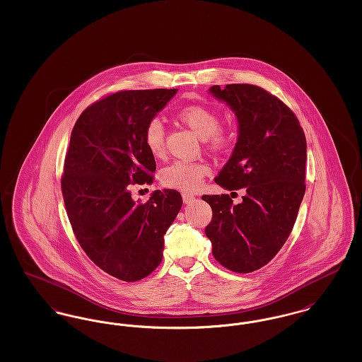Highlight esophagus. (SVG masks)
I'll return each instance as SVG.
<instances>
[{
    "instance_id": "1",
    "label": "esophagus",
    "mask_w": 362,
    "mask_h": 362,
    "mask_svg": "<svg viewBox=\"0 0 362 362\" xmlns=\"http://www.w3.org/2000/svg\"><path fill=\"white\" fill-rule=\"evenodd\" d=\"M182 197H183V202L186 204V205H189V204H192L194 201H195V195H192V194H182Z\"/></svg>"
}]
</instances>
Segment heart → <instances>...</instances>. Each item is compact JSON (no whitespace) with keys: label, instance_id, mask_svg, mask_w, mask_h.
<instances>
[{"label":"heart","instance_id":"obj_1","mask_svg":"<svg viewBox=\"0 0 362 362\" xmlns=\"http://www.w3.org/2000/svg\"><path fill=\"white\" fill-rule=\"evenodd\" d=\"M176 117L198 137L206 141L207 146L211 151L218 152L229 148L232 136L220 129V115L213 110L204 105H187L180 108ZM164 136L165 132L163 122L158 118L148 122L144 132V141L148 151L155 157L164 155ZM207 173L209 168L204 163L175 161L161 171L160 179L165 187L180 191H194L201 187Z\"/></svg>","mask_w":362,"mask_h":362}]
</instances>
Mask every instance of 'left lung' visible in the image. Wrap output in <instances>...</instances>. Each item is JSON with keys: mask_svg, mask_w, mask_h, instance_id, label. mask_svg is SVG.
Returning <instances> with one entry per match:
<instances>
[{"mask_svg": "<svg viewBox=\"0 0 362 362\" xmlns=\"http://www.w3.org/2000/svg\"><path fill=\"white\" fill-rule=\"evenodd\" d=\"M238 119V141L214 182L244 189L240 204L228 194L204 195L213 210L205 229L213 257L235 273H251L288 240L305 194L307 141L292 110L257 86H213Z\"/></svg>", "mask_w": 362, "mask_h": 362, "instance_id": "1", "label": "left lung"}]
</instances>
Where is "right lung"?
<instances>
[{
    "label": "right lung",
    "instance_id": "add662e5",
    "mask_svg": "<svg viewBox=\"0 0 362 362\" xmlns=\"http://www.w3.org/2000/svg\"><path fill=\"white\" fill-rule=\"evenodd\" d=\"M176 92L112 93L89 105L71 130L61 182L70 224L89 259L126 282L149 276L161 263L164 235L183 204L171 189H156L139 204L129 186L153 182L155 156L144 132Z\"/></svg>",
    "mask_w": 362,
    "mask_h": 362
}]
</instances>
